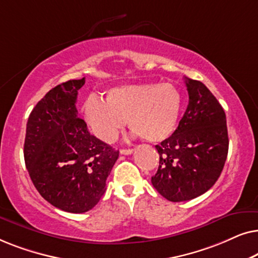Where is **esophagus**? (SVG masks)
<instances>
[{"mask_svg": "<svg viewBox=\"0 0 258 258\" xmlns=\"http://www.w3.org/2000/svg\"><path fill=\"white\" fill-rule=\"evenodd\" d=\"M134 149H130V148H128V149H121V154L122 155H130L133 154Z\"/></svg>", "mask_w": 258, "mask_h": 258, "instance_id": "obj_1", "label": "esophagus"}]
</instances>
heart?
Masks as SVG:
<instances>
[{
	"label": "heart",
	"instance_id": "obj_1",
	"mask_svg": "<svg viewBox=\"0 0 258 258\" xmlns=\"http://www.w3.org/2000/svg\"><path fill=\"white\" fill-rule=\"evenodd\" d=\"M182 107L171 83H137L112 88L107 101L91 95L84 102V118L95 136L114 142L128 119L130 130L148 142H161L174 133Z\"/></svg>",
	"mask_w": 258,
	"mask_h": 258
}]
</instances>
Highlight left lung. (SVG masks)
<instances>
[{
    "mask_svg": "<svg viewBox=\"0 0 258 258\" xmlns=\"http://www.w3.org/2000/svg\"><path fill=\"white\" fill-rule=\"evenodd\" d=\"M185 86L189 103L177 129L155 146L160 165L151 183L171 202L208 191L223 170L229 148L227 118L220 102L200 81L185 79Z\"/></svg>",
    "mask_w": 258,
    "mask_h": 258,
    "instance_id": "8db88e82",
    "label": "left lung"
}]
</instances>
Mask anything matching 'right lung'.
I'll return each instance as SVG.
<instances>
[{
  "label": "right lung",
  "mask_w": 258,
  "mask_h": 258,
  "mask_svg": "<svg viewBox=\"0 0 258 258\" xmlns=\"http://www.w3.org/2000/svg\"><path fill=\"white\" fill-rule=\"evenodd\" d=\"M86 79L49 90L27 123L24 162L40 195L67 213L93 209L105 192V181L118 150L88 132L76 100Z\"/></svg>",
  "instance_id": "right-lung-1"
}]
</instances>
